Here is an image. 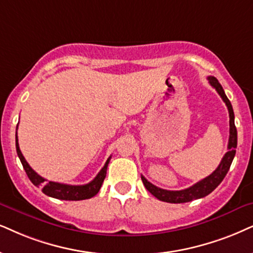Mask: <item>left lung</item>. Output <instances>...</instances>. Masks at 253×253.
I'll use <instances>...</instances> for the list:
<instances>
[{
    "label": "left lung",
    "mask_w": 253,
    "mask_h": 253,
    "mask_svg": "<svg viewBox=\"0 0 253 253\" xmlns=\"http://www.w3.org/2000/svg\"><path fill=\"white\" fill-rule=\"evenodd\" d=\"M208 79H209L210 85L218 92V94L223 99V101L225 103L229 111L230 136L228 143V152L223 156L222 161H220L219 166L216 168L215 171L211 172L209 176H207L203 180H201L200 182H197V183H195L194 185H191V187L183 190L161 189V188L156 187V185L150 183L149 181H147L146 177H143L141 175V180L143 182V185L146 187V189L160 201H164V202L168 203H185L207 196V195H209L211 191L215 190L220 182L223 181L226 172L229 171L233 158H235L236 148H237V129H236L235 126V114H233L232 105L230 103L228 97L225 95V92L223 89L222 85L219 84L215 77H208Z\"/></svg>",
    "instance_id": "left-lung-1"
}]
</instances>
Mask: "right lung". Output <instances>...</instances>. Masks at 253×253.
Listing matches in <instances>:
<instances>
[{"label": "right lung", "mask_w": 253, "mask_h": 253, "mask_svg": "<svg viewBox=\"0 0 253 253\" xmlns=\"http://www.w3.org/2000/svg\"><path fill=\"white\" fill-rule=\"evenodd\" d=\"M16 150H17V155L20 158L22 166H23L25 172H27L28 177L30 178V181L36 185V187H42V191L47 196L58 198V200H65V201H82V200H87V198L93 197L94 195L98 194V191L100 190L101 184L106 177V171H107V166L110 164L111 156L107 159L106 164L101 170L98 172V175L95 176L87 184L83 185H71V184H63L58 183V182H52L46 180L44 177H42L41 175H38L33 168L29 166L27 160L24 159L23 154H22L20 146H18V139H17V133H16Z\"/></svg>", "instance_id": "1"}]
</instances>
